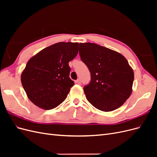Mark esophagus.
Masks as SVG:
<instances>
[{"label":"esophagus","mask_w":157,"mask_h":157,"mask_svg":"<svg viewBox=\"0 0 157 157\" xmlns=\"http://www.w3.org/2000/svg\"><path fill=\"white\" fill-rule=\"evenodd\" d=\"M76 82H77L78 84H81V80H80V79H77V80H76Z\"/></svg>","instance_id":"34e87169"}]
</instances>
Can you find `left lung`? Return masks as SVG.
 <instances>
[{
    "label": "left lung",
    "mask_w": 157,
    "mask_h": 157,
    "mask_svg": "<svg viewBox=\"0 0 157 157\" xmlns=\"http://www.w3.org/2000/svg\"><path fill=\"white\" fill-rule=\"evenodd\" d=\"M79 54L91 74L90 84L84 87L87 100L105 112L122 106L132 92L134 78L127 59L116 51L91 42L80 43Z\"/></svg>",
    "instance_id": "obj_1"
}]
</instances>
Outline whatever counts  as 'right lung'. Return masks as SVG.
Masks as SVG:
<instances>
[{
	"label": "right lung",
	"instance_id": "right-lung-1",
	"mask_svg": "<svg viewBox=\"0 0 157 157\" xmlns=\"http://www.w3.org/2000/svg\"><path fill=\"white\" fill-rule=\"evenodd\" d=\"M78 46V42H58L27 61L21 81L28 98L35 105L49 110L67 98L74 85L69 78V62L77 55Z\"/></svg>",
	"mask_w": 157,
	"mask_h": 157
}]
</instances>
